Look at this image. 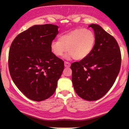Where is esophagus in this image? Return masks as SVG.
<instances>
[{
    "label": "esophagus",
    "mask_w": 129,
    "mask_h": 129,
    "mask_svg": "<svg viewBox=\"0 0 129 129\" xmlns=\"http://www.w3.org/2000/svg\"><path fill=\"white\" fill-rule=\"evenodd\" d=\"M64 65H65V67H69L70 66V63L69 62L65 61Z\"/></svg>",
    "instance_id": "1"
}]
</instances>
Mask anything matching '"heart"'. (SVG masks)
Returning <instances> with one entry per match:
<instances>
[{
	"mask_svg": "<svg viewBox=\"0 0 129 129\" xmlns=\"http://www.w3.org/2000/svg\"><path fill=\"white\" fill-rule=\"evenodd\" d=\"M95 40V35L91 29L77 28L61 35L59 41H52L50 50L54 56L61 57L67 49L68 57L82 60L92 51Z\"/></svg>",
	"mask_w": 129,
	"mask_h": 129,
	"instance_id": "b5f03b06",
	"label": "heart"
}]
</instances>
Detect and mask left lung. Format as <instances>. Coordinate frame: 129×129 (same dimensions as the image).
Here are the masks:
<instances>
[{"label":"left lung","instance_id":"1","mask_svg":"<svg viewBox=\"0 0 129 129\" xmlns=\"http://www.w3.org/2000/svg\"><path fill=\"white\" fill-rule=\"evenodd\" d=\"M94 31L95 44L91 53L71 65L72 82L81 98L96 101L113 86L121 64L120 48L112 35L96 24L89 25Z\"/></svg>","mask_w":129,"mask_h":129}]
</instances>
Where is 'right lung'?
I'll return each mask as SVG.
<instances>
[{"label":"right lung","mask_w":129,"mask_h":129,"mask_svg":"<svg viewBox=\"0 0 129 129\" xmlns=\"http://www.w3.org/2000/svg\"><path fill=\"white\" fill-rule=\"evenodd\" d=\"M58 28L52 24L34 25L19 34L10 46V75L29 100L41 101L52 96L64 69L63 60L50 50Z\"/></svg>","instance_id":"add662e5"}]
</instances>
